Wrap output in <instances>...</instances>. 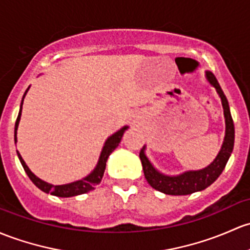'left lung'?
Instances as JSON below:
<instances>
[{
  "label": "left lung",
  "mask_w": 250,
  "mask_h": 250,
  "mask_svg": "<svg viewBox=\"0 0 250 250\" xmlns=\"http://www.w3.org/2000/svg\"><path fill=\"white\" fill-rule=\"evenodd\" d=\"M206 75L209 83L214 86L220 99H222L225 125H227L224 143H223L222 149L218 153L217 158L213 160V163L205 169L198 170V171H187L178 176H167L157 171L153 165L149 163V160L145 156V152H144L145 146L141 148L140 153H139L141 164H143L144 175H145L147 182L149 183L152 188L167 194V195H188V194L206 189L219 177L230 158L231 153H232L233 143H235V127H233V121L231 117L229 103H228L227 97H225L224 92H223L214 75L211 72H207Z\"/></svg>",
  "instance_id": "1"
}]
</instances>
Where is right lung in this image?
Returning <instances> with one entry per match:
<instances>
[{"mask_svg": "<svg viewBox=\"0 0 250 250\" xmlns=\"http://www.w3.org/2000/svg\"><path fill=\"white\" fill-rule=\"evenodd\" d=\"M26 92H27V90H26ZM26 92H25V94H26ZM25 94H23V97H25ZM22 103H23V98H22V101H21L20 111H19V115H18L17 122H15V128H14L15 143H17V130H18V125H19V121L21 117ZM127 128L128 127H123L122 129H120L118 132L115 133L114 135H111L109 139H107L106 143H105V145L103 147V151H102V153H101V157H99L98 164H97L96 169L92 171V173H90L87 177L83 178V180L77 181V182H73V183H68V185L52 186V185H49V183L44 182V181H42L41 178H38L36 175H33V173L31 172V170L28 169L27 165L25 164L23 159L21 158L19 152L17 151V153H18V157H19V159H20L21 165H22L23 170H25V172L27 173V176L30 177V180L32 181V182L35 183V185L39 189H41V190H43L44 193L52 194V195H55V196H60V198H70V196L80 195V194H85V193H87V191L93 190V189L96 188V186L101 182L102 178H103L104 171H105V167H106V160H107V158H109L110 154L112 153V151H114V149L118 146L121 139H122L123 133H125V130L127 129Z\"/></svg>", "mask_w": 250, "mask_h": 250, "instance_id": "add662e5", "label": "right lung"}]
</instances>
